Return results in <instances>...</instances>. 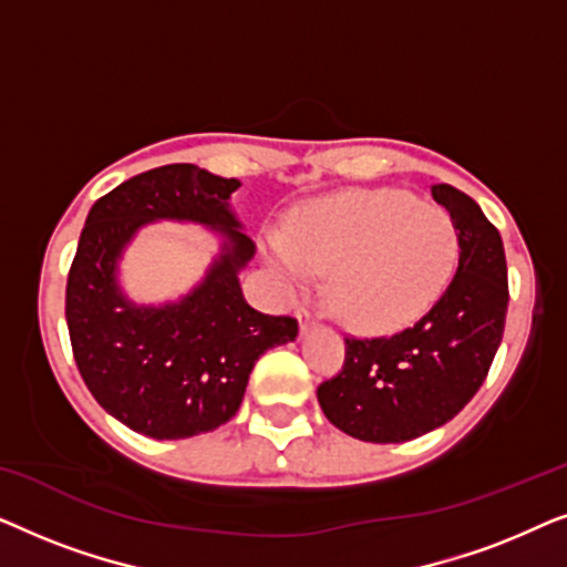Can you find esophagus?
<instances>
[{
  "instance_id": "obj_1",
  "label": "esophagus",
  "mask_w": 567,
  "mask_h": 567,
  "mask_svg": "<svg viewBox=\"0 0 567 567\" xmlns=\"http://www.w3.org/2000/svg\"><path fill=\"white\" fill-rule=\"evenodd\" d=\"M299 332H301V336H307V332L309 330H312L315 328V324H317V320H315V315L312 312H309V309H305V307H301L299 309Z\"/></svg>"
}]
</instances>
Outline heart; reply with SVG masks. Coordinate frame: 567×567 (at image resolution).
Here are the masks:
<instances>
[{
	"instance_id": "1",
	"label": "heart",
	"mask_w": 567,
	"mask_h": 567,
	"mask_svg": "<svg viewBox=\"0 0 567 567\" xmlns=\"http://www.w3.org/2000/svg\"><path fill=\"white\" fill-rule=\"evenodd\" d=\"M268 258L286 281L305 286L330 274V307L361 332L408 328L452 284L460 231L441 206L405 190H351L293 214L289 237L268 239Z\"/></svg>"
}]
</instances>
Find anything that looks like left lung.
Returning a JSON list of instances; mask_svg holds the SVG:
<instances>
[{
    "mask_svg": "<svg viewBox=\"0 0 567 567\" xmlns=\"http://www.w3.org/2000/svg\"><path fill=\"white\" fill-rule=\"evenodd\" d=\"M431 193L460 231V266L444 297L390 338H346L343 371L317 386L328 421L371 444H402L452 421L483 386L506 324L498 229L454 185Z\"/></svg>",
    "mask_w": 567,
    "mask_h": 567,
    "instance_id": "left-lung-1",
    "label": "left lung"
}]
</instances>
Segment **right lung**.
Masks as SVG:
<instances>
[{
    "instance_id": "obj_1",
    "label": "right lung",
    "mask_w": 567,
    "mask_h": 567,
    "mask_svg": "<svg viewBox=\"0 0 567 567\" xmlns=\"http://www.w3.org/2000/svg\"><path fill=\"white\" fill-rule=\"evenodd\" d=\"M235 177L196 165L154 167L95 200L66 281L76 369L115 421L150 439L219 429L243 405L255 361L291 343L293 317H270L243 297L239 270L255 245L231 212ZM193 220L223 237L205 281L177 302L136 306L117 284L122 250L152 220Z\"/></svg>"
}]
</instances>
